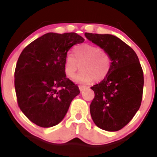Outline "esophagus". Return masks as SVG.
Instances as JSON below:
<instances>
[{
  "instance_id": "esophagus-1",
  "label": "esophagus",
  "mask_w": 157,
  "mask_h": 157,
  "mask_svg": "<svg viewBox=\"0 0 157 157\" xmlns=\"http://www.w3.org/2000/svg\"><path fill=\"white\" fill-rule=\"evenodd\" d=\"M86 86H79V89H80V91H82L83 90L86 89Z\"/></svg>"
}]
</instances>
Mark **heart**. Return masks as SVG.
<instances>
[{
	"label": "heart",
	"mask_w": 157,
	"mask_h": 157,
	"mask_svg": "<svg viewBox=\"0 0 157 157\" xmlns=\"http://www.w3.org/2000/svg\"><path fill=\"white\" fill-rule=\"evenodd\" d=\"M75 57L71 54L66 56L64 72L68 78L73 79L77 70L82 71L76 77L80 83H90L94 80L101 81L109 73L111 60L107 52L94 45L82 44L75 50Z\"/></svg>",
	"instance_id": "b5f03b06"
}]
</instances>
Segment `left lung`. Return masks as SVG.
<instances>
[{
  "label": "left lung",
  "mask_w": 157,
  "mask_h": 157,
  "mask_svg": "<svg viewBox=\"0 0 157 157\" xmlns=\"http://www.w3.org/2000/svg\"><path fill=\"white\" fill-rule=\"evenodd\" d=\"M86 38L107 52L111 59L109 73L91 89L94 98L90 113L97 127L117 131L128 123L141 105L144 77L134 50L116 36L85 33Z\"/></svg>",
  "instance_id": "1"
}]
</instances>
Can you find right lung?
I'll list each match as a JSON object with an SVG mask.
<instances>
[{
    "instance_id": "1",
    "label": "right lung",
    "mask_w": 157,
    "mask_h": 157,
    "mask_svg": "<svg viewBox=\"0 0 157 157\" xmlns=\"http://www.w3.org/2000/svg\"><path fill=\"white\" fill-rule=\"evenodd\" d=\"M85 40L75 32L45 34L23 50L16 64L15 88L19 108L30 121L49 128L62 121L78 86L64 72L66 56Z\"/></svg>"
}]
</instances>
